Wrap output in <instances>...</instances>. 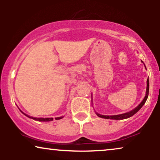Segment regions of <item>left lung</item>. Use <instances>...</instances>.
<instances>
[{
	"mask_svg": "<svg viewBox=\"0 0 160 160\" xmlns=\"http://www.w3.org/2000/svg\"><path fill=\"white\" fill-rule=\"evenodd\" d=\"M141 62H143L141 61ZM144 63V62H143ZM146 68V67H145ZM148 94H149V79L147 80V89H146V95H145L144 98L143 99L142 102H141L139 105H138L135 109H133L132 111L127 112V113H122V114H118V115H113V116H106V115H101L99 113H96V114L98 117H102V118L104 119H111V120H124V119H127L128 117H131L132 116H133L134 114L137 113L139 110L142 108V106L144 105L146 102L147 99H148Z\"/></svg>",
	"mask_w": 160,
	"mask_h": 160,
	"instance_id": "left-lung-1",
	"label": "left lung"
}]
</instances>
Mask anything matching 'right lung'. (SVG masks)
I'll list each match as a JSON object with an SVG mask.
<instances>
[{"instance_id": "obj_1", "label": "right lung", "mask_w": 160, "mask_h": 160, "mask_svg": "<svg viewBox=\"0 0 160 160\" xmlns=\"http://www.w3.org/2000/svg\"><path fill=\"white\" fill-rule=\"evenodd\" d=\"M22 113H23V114H25V116H27L28 117H29V118H32L33 120H38V121H41V122H49V121H52L53 120V118H37V117H29V116H28L27 114H25V113H24L22 111H21ZM63 117H56V120H60V119H62Z\"/></svg>"}]
</instances>
